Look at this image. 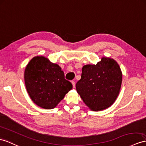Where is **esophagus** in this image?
Listing matches in <instances>:
<instances>
[{
    "label": "esophagus",
    "mask_w": 146,
    "mask_h": 146,
    "mask_svg": "<svg viewBox=\"0 0 146 146\" xmlns=\"http://www.w3.org/2000/svg\"><path fill=\"white\" fill-rule=\"evenodd\" d=\"M72 84H73V88H75V82H74V81H72Z\"/></svg>",
    "instance_id": "obj_1"
}]
</instances>
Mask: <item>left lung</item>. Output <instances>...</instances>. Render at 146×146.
<instances>
[{
    "label": "left lung",
    "instance_id": "left-lung-1",
    "mask_svg": "<svg viewBox=\"0 0 146 146\" xmlns=\"http://www.w3.org/2000/svg\"><path fill=\"white\" fill-rule=\"evenodd\" d=\"M121 81L122 73L117 62L111 58L102 57L96 65L83 66L76 88L89 109L100 111L115 102Z\"/></svg>",
    "mask_w": 146,
    "mask_h": 146
}]
</instances>
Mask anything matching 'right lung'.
<instances>
[{"mask_svg": "<svg viewBox=\"0 0 146 146\" xmlns=\"http://www.w3.org/2000/svg\"><path fill=\"white\" fill-rule=\"evenodd\" d=\"M25 83L31 100L44 109L55 108L73 88L60 67L43 56L33 57L26 66Z\"/></svg>", "mask_w": 146, "mask_h": 146, "instance_id": "obj_1", "label": "right lung"}]
</instances>
